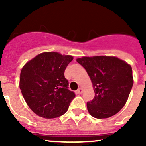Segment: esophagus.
<instances>
[{"label":"esophagus","mask_w":146,"mask_h":146,"mask_svg":"<svg viewBox=\"0 0 146 146\" xmlns=\"http://www.w3.org/2000/svg\"><path fill=\"white\" fill-rule=\"evenodd\" d=\"M82 92H83V90H82V88H79L77 89V94H82Z\"/></svg>","instance_id":"esophagus-1"}]
</instances>
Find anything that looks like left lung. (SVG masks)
<instances>
[{
  "mask_svg": "<svg viewBox=\"0 0 146 146\" xmlns=\"http://www.w3.org/2000/svg\"><path fill=\"white\" fill-rule=\"evenodd\" d=\"M91 78L95 96L87 102L88 111L96 118H108L126 104L133 86L131 66L112 56L77 58Z\"/></svg>",
  "mask_w": 146,
  "mask_h": 146,
  "instance_id": "8db88e82",
  "label": "left lung"
}]
</instances>
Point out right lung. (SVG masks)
<instances>
[{
    "label": "right lung",
    "mask_w": 146,
    "mask_h": 146,
    "mask_svg": "<svg viewBox=\"0 0 146 146\" xmlns=\"http://www.w3.org/2000/svg\"><path fill=\"white\" fill-rule=\"evenodd\" d=\"M71 55L47 52L36 55L23 67L20 88L32 111L44 118H54L66 113L75 94L68 89L64 77Z\"/></svg>",
    "instance_id": "1"
}]
</instances>
